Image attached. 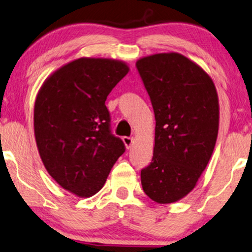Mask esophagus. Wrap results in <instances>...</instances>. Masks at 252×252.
<instances>
[{
	"label": "esophagus",
	"instance_id": "esophagus-1",
	"mask_svg": "<svg viewBox=\"0 0 252 252\" xmlns=\"http://www.w3.org/2000/svg\"><path fill=\"white\" fill-rule=\"evenodd\" d=\"M123 141H124V143H125V146H126L127 149H129V148L132 147V143H133V139H132V137H129V136H124V137H123Z\"/></svg>",
	"mask_w": 252,
	"mask_h": 252
}]
</instances>
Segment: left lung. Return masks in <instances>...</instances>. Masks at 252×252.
Here are the masks:
<instances>
[{"label":"left lung","mask_w":252,"mask_h":252,"mask_svg":"<svg viewBox=\"0 0 252 252\" xmlns=\"http://www.w3.org/2000/svg\"><path fill=\"white\" fill-rule=\"evenodd\" d=\"M155 112L151 163L141 170L143 191L167 204L194 189L205 170L218 135L219 103L212 79L177 53L136 62Z\"/></svg>","instance_id":"obj_1"}]
</instances>
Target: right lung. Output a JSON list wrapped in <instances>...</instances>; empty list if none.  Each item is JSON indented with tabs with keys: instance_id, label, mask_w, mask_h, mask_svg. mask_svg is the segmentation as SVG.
Returning <instances> with one entry per match:
<instances>
[{
	"instance_id": "add662e5",
	"label": "right lung",
	"mask_w": 252,
	"mask_h": 252,
	"mask_svg": "<svg viewBox=\"0 0 252 252\" xmlns=\"http://www.w3.org/2000/svg\"><path fill=\"white\" fill-rule=\"evenodd\" d=\"M125 63L79 58L44 81L34 105V134L44 167L66 190L91 197L125 153L111 133L105 105L113 87L128 73Z\"/></svg>"
}]
</instances>
